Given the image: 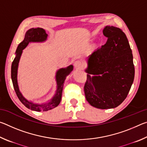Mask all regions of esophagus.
<instances>
[{
    "label": "esophagus",
    "instance_id": "1",
    "mask_svg": "<svg viewBox=\"0 0 147 147\" xmlns=\"http://www.w3.org/2000/svg\"><path fill=\"white\" fill-rule=\"evenodd\" d=\"M74 67H75L76 69H82V64L80 61H76L74 62Z\"/></svg>",
    "mask_w": 147,
    "mask_h": 147
}]
</instances>
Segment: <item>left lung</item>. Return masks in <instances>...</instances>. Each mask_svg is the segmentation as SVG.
I'll return each instance as SVG.
<instances>
[{"label": "left lung", "mask_w": 147, "mask_h": 147, "mask_svg": "<svg viewBox=\"0 0 147 147\" xmlns=\"http://www.w3.org/2000/svg\"><path fill=\"white\" fill-rule=\"evenodd\" d=\"M102 32L108 41L88 57L84 92L90 105L104 109L116 108L126 98L135 69L125 34L112 26H105Z\"/></svg>", "instance_id": "left-lung-1"}]
</instances>
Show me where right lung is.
Returning <instances> with one entry per match:
<instances>
[{
	"instance_id": "obj_1",
	"label": "right lung",
	"mask_w": 147,
	"mask_h": 147,
	"mask_svg": "<svg viewBox=\"0 0 147 147\" xmlns=\"http://www.w3.org/2000/svg\"><path fill=\"white\" fill-rule=\"evenodd\" d=\"M48 34L43 28H30L27 30L24 36V40L20 43L17 47L16 52V57L12 62L11 69V80L13 82L15 91L18 96L20 101L27 108L30 109L33 111H47L59 105L61 102L62 91H63V84L66 77L73 70V65H70L65 68L58 69L56 73V90L54 95L46 102L44 103H34V102L30 101L24 97L20 91L17 81V73H18L19 63L20 58L23 53V51L26 48L30 43H43L47 41Z\"/></svg>"
}]
</instances>
